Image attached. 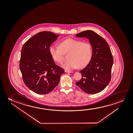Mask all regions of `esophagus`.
I'll use <instances>...</instances> for the list:
<instances>
[{
	"label": "esophagus",
	"instance_id": "1",
	"mask_svg": "<svg viewBox=\"0 0 133 133\" xmlns=\"http://www.w3.org/2000/svg\"><path fill=\"white\" fill-rule=\"evenodd\" d=\"M65 73H72V71H68V70H65Z\"/></svg>",
	"mask_w": 133,
	"mask_h": 133
}]
</instances>
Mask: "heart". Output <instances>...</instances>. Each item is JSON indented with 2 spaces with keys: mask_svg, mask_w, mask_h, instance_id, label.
Returning a JSON list of instances; mask_svg holds the SVG:
<instances>
[{
  "mask_svg": "<svg viewBox=\"0 0 133 133\" xmlns=\"http://www.w3.org/2000/svg\"><path fill=\"white\" fill-rule=\"evenodd\" d=\"M59 47L55 45L50 46L49 54L54 60L61 63L63 61L64 54L69 53L68 55L69 61L61 65L62 67L68 70L78 67L80 69L85 67L92 58L93 50L89 43L69 38L61 42Z\"/></svg>",
  "mask_w": 133,
  "mask_h": 133,
  "instance_id": "obj_1",
  "label": "heart"
}]
</instances>
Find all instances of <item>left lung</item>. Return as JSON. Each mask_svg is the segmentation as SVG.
<instances>
[{
	"instance_id": "8db88e82",
	"label": "left lung",
	"mask_w": 133,
	"mask_h": 133,
	"mask_svg": "<svg viewBox=\"0 0 133 133\" xmlns=\"http://www.w3.org/2000/svg\"><path fill=\"white\" fill-rule=\"evenodd\" d=\"M89 41L93 50L91 61L79 72L82 78L76 85L85 93L95 94L104 90L111 80L113 58L107 42L94 31L88 30L76 35Z\"/></svg>"
}]
</instances>
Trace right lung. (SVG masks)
<instances>
[{
  "instance_id": "obj_1",
  "label": "right lung",
  "mask_w": 133,
  "mask_h": 133,
  "mask_svg": "<svg viewBox=\"0 0 133 133\" xmlns=\"http://www.w3.org/2000/svg\"><path fill=\"white\" fill-rule=\"evenodd\" d=\"M59 35L43 31L32 37L24 44L19 68L26 85L39 95L47 94L58 85L64 69L55 64L49 48Z\"/></svg>"
}]
</instances>
